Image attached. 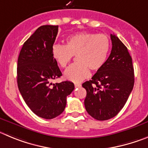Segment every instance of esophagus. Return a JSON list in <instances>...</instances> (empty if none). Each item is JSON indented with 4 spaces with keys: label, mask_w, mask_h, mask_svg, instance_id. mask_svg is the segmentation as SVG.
<instances>
[{
    "label": "esophagus",
    "mask_w": 148,
    "mask_h": 148,
    "mask_svg": "<svg viewBox=\"0 0 148 148\" xmlns=\"http://www.w3.org/2000/svg\"><path fill=\"white\" fill-rule=\"evenodd\" d=\"M74 86H75V88H79L81 86V84L79 83H74Z\"/></svg>",
    "instance_id": "34e87169"
}]
</instances>
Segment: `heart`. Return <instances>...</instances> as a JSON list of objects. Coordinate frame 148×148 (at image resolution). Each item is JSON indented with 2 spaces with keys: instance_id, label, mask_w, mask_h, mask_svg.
Here are the masks:
<instances>
[{
  "instance_id": "b5f03b06",
  "label": "heart",
  "mask_w": 148,
  "mask_h": 148,
  "mask_svg": "<svg viewBox=\"0 0 148 148\" xmlns=\"http://www.w3.org/2000/svg\"><path fill=\"white\" fill-rule=\"evenodd\" d=\"M110 49V41L106 34L82 32L69 36L66 46L54 44L51 48V54L62 69L76 55L77 62L66 69L64 77L67 80L79 82L90 75L89 69L97 71L102 68Z\"/></svg>"
}]
</instances>
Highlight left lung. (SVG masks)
Wrapping results in <instances>:
<instances>
[{
    "label": "left lung",
    "instance_id": "8db88e82",
    "mask_svg": "<svg viewBox=\"0 0 148 148\" xmlns=\"http://www.w3.org/2000/svg\"><path fill=\"white\" fill-rule=\"evenodd\" d=\"M112 49L106 63L82 84L86 88L84 101L87 112L99 121L118 114L125 105L134 85L132 58L127 49L114 34H110Z\"/></svg>",
    "mask_w": 148,
    "mask_h": 148
}]
</instances>
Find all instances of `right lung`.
Returning a JSON list of instances; mask_svg holds the SVG:
<instances>
[{
    "label": "right lung",
    "mask_w": 148,
    "mask_h": 148,
    "mask_svg": "<svg viewBox=\"0 0 148 148\" xmlns=\"http://www.w3.org/2000/svg\"><path fill=\"white\" fill-rule=\"evenodd\" d=\"M58 32V26H41L23 43L18 60L20 92L32 111L46 119L63 112L66 97L74 89L70 81L53 85L51 82L62 76L51 54Z\"/></svg>",
    "instance_id": "add662e5"
}]
</instances>
